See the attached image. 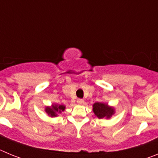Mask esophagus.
<instances>
[{
  "instance_id": "obj_1",
  "label": "esophagus",
  "mask_w": 158,
  "mask_h": 158,
  "mask_svg": "<svg viewBox=\"0 0 158 158\" xmlns=\"http://www.w3.org/2000/svg\"><path fill=\"white\" fill-rule=\"evenodd\" d=\"M77 102L78 104H83L85 100H84L83 99H77Z\"/></svg>"
}]
</instances>
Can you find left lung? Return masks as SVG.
I'll list each match as a JSON object with an SVG mask.
<instances>
[{
  "label": "left lung",
  "instance_id": "8db88e82",
  "mask_svg": "<svg viewBox=\"0 0 158 158\" xmlns=\"http://www.w3.org/2000/svg\"><path fill=\"white\" fill-rule=\"evenodd\" d=\"M93 111L99 118H110L115 114V108L106 103L96 102L93 105Z\"/></svg>",
  "mask_w": 158,
  "mask_h": 158
}]
</instances>
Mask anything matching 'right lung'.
<instances>
[{
	"label": "right lung",
	"mask_w": 158,
	"mask_h": 158,
	"mask_svg": "<svg viewBox=\"0 0 158 158\" xmlns=\"http://www.w3.org/2000/svg\"><path fill=\"white\" fill-rule=\"evenodd\" d=\"M65 106L62 104H53L51 106H47L45 107V111L48 114L49 116L56 117L58 114H61L62 111H65Z\"/></svg>",
	"instance_id": "right-lung-1"
}]
</instances>
